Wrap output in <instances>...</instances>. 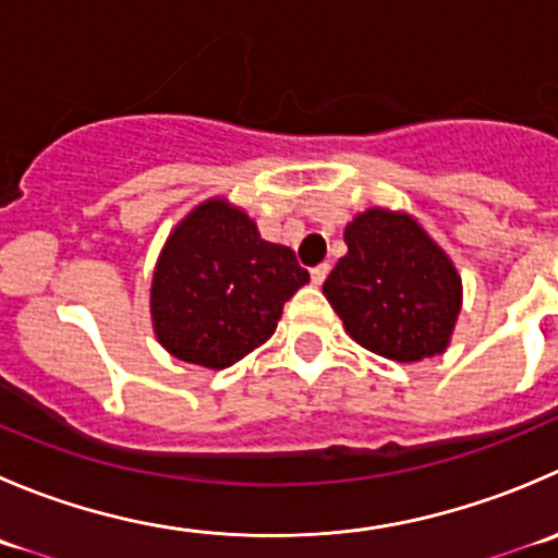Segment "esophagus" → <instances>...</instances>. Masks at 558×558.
I'll return each instance as SVG.
<instances>
[{
  "label": "esophagus",
  "instance_id": "esophagus-1",
  "mask_svg": "<svg viewBox=\"0 0 558 558\" xmlns=\"http://www.w3.org/2000/svg\"><path fill=\"white\" fill-rule=\"evenodd\" d=\"M327 275H329V264H318V267H313L311 269L313 286H322L324 280H327Z\"/></svg>",
  "mask_w": 558,
  "mask_h": 558
}]
</instances>
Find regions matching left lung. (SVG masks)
Listing matches in <instances>:
<instances>
[{"mask_svg":"<svg viewBox=\"0 0 558 558\" xmlns=\"http://www.w3.org/2000/svg\"><path fill=\"white\" fill-rule=\"evenodd\" d=\"M324 296L360 345L395 362L436 356L461 313V278L409 215L367 209L343 234Z\"/></svg>","mask_w":558,"mask_h":558,"instance_id":"left-lung-1","label":"left lung"}]
</instances>
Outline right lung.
I'll return each instance as SVG.
<instances>
[{
	"instance_id": "obj_1",
	"label": "right lung",
	"mask_w": 558,
	"mask_h": 558,
	"mask_svg": "<svg viewBox=\"0 0 558 558\" xmlns=\"http://www.w3.org/2000/svg\"><path fill=\"white\" fill-rule=\"evenodd\" d=\"M291 247L262 240L223 198L202 204L166 242L153 278V324L177 360L229 367L278 327L286 302L307 283Z\"/></svg>"
}]
</instances>
